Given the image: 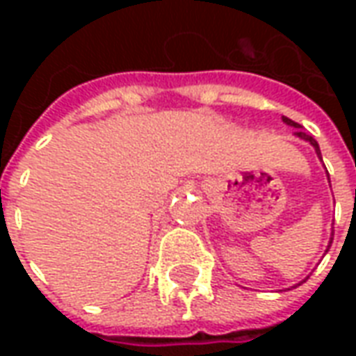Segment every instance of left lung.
<instances>
[{
  "label": "left lung",
  "instance_id": "8db88e82",
  "mask_svg": "<svg viewBox=\"0 0 356 356\" xmlns=\"http://www.w3.org/2000/svg\"><path fill=\"white\" fill-rule=\"evenodd\" d=\"M282 122H284V124L291 125V127H296V129H298V131H296V135H298L299 139H303V140H307V143H311L314 150H316V156H318V158H321V160H322V154H321V148H318V143H316V140L313 139V135H307V133L303 131V125H299L298 122H293V120H290V118H286V116H282ZM326 173H328V171H326ZM328 181H330V175H328ZM332 240H334V238H330L328 248L332 246ZM298 286H299V284H298Z\"/></svg>",
  "mask_w": 356,
  "mask_h": 356
}]
</instances>
